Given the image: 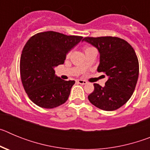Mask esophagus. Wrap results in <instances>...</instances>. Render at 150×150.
<instances>
[{"mask_svg": "<svg viewBox=\"0 0 150 150\" xmlns=\"http://www.w3.org/2000/svg\"><path fill=\"white\" fill-rule=\"evenodd\" d=\"M76 83L81 85L87 84V82L86 81V80H83V79H77V80H76Z\"/></svg>", "mask_w": 150, "mask_h": 150, "instance_id": "1", "label": "esophagus"}]
</instances>
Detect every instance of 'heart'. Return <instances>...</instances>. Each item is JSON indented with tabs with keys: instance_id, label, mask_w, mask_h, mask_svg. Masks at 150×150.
<instances>
[{
	"instance_id": "b5f03b06",
	"label": "heart",
	"mask_w": 150,
	"mask_h": 150,
	"mask_svg": "<svg viewBox=\"0 0 150 150\" xmlns=\"http://www.w3.org/2000/svg\"><path fill=\"white\" fill-rule=\"evenodd\" d=\"M89 49H91V48H90V47H88V48H86V50H85V51H86V50H89ZM69 55V54H68V55Z\"/></svg>"
}]
</instances>
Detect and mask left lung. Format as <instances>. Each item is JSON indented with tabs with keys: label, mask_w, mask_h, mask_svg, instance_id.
I'll use <instances>...</instances> for the list:
<instances>
[{
	"label": "left lung",
	"mask_w": 150,
	"mask_h": 150,
	"mask_svg": "<svg viewBox=\"0 0 150 150\" xmlns=\"http://www.w3.org/2000/svg\"><path fill=\"white\" fill-rule=\"evenodd\" d=\"M100 54L98 72L108 76L105 86L95 83V89L88 96L91 104L100 110L119 109L130 99L135 89L139 75V63L132 46L116 37L85 38Z\"/></svg>",
	"instance_id": "left-lung-1"
}]
</instances>
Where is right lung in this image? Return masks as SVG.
I'll list each match as a JSON object with an SVG mask.
<instances>
[{
    "label": "right lung",
    "mask_w": 150,
    "mask_h": 150,
    "mask_svg": "<svg viewBox=\"0 0 150 150\" xmlns=\"http://www.w3.org/2000/svg\"><path fill=\"white\" fill-rule=\"evenodd\" d=\"M55 31L38 33L24 46L20 59L21 79L28 96L35 104L52 109L65 103L74 80L65 81L55 74V67L83 40Z\"/></svg>",
    "instance_id": "1"
}]
</instances>
